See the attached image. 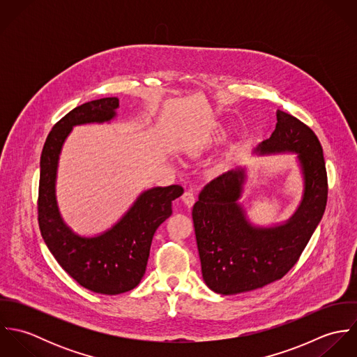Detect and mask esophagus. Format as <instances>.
<instances>
[{
	"label": "esophagus",
	"mask_w": 357,
	"mask_h": 357,
	"mask_svg": "<svg viewBox=\"0 0 357 357\" xmlns=\"http://www.w3.org/2000/svg\"><path fill=\"white\" fill-rule=\"evenodd\" d=\"M181 199H183V202L187 204L188 207H191L192 204H195V195H194L192 191H185V192L183 194Z\"/></svg>",
	"instance_id": "34e87169"
}]
</instances>
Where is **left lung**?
Segmentation results:
<instances>
[{
    "mask_svg": "<svg viewBox=\"0 0 357 357\" xmlns=\"http://www.w3.org/2000/svg\"><path fill=\"white\" fill-rule=\"evenodd\" d=\"M276 118L273 133L255 151L297 153L304 177L303 201L286 222L258 227L239 204L246 178L243 167L204 185L192 220L204 283L217 294L246 293L282 279L298 261L326 210L328 187L319 139L287 112L278 109Z\"/></svg>",
    "mask_w": 357,
    "mask_h": 357,
    "instance_id": "8db88e82",
    "label": "left lung"
}]
</instances>
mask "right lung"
<instances>
[{
  "mask_svg": "<svg viewBox=\"0 0 357 357\" xmlns=\"http://www.w3.org/2000/svg\"><path fill=\"white\" fill-rule=\"evenodd\" d=\"M119 107L116 98H104L75 107L51 130L40 162L38 224L59 265L82 287L107 296L126 293L143 279L153 234L172 215V202L183 195L181 185L144 191L109 229L86 238L75 234L61 218L56 202L59 155L73 128L109 122Z\"/></svg>",
  "mask_w": 357,
  "mask_h": 357,
  "instance_id": "1",
  "label": "right lung"
}]
</instances>
